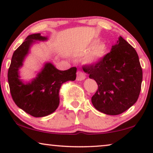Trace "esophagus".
<instances>
[{"mask_svg": "<svg viewBox=\"0 0 153 153\" xmlns=\"http://www.w3.org/2000/svg\"><path fill=\"white\" fill-rule=\"evenodd\" d=\"M85 75L83 72L81 71H78L76 73V80L78 81H82L83 79H85Z\"/></svg>", "mask_w": 153, "mask_h": 153, "instance_id": "esophagus-1", "label": "esophagus"}]
</instances>
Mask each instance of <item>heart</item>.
I'll return each mask as SVG.
<instances>
[{
    "mask_svg": "<svg viewBox=\"0 0 153 153\" xmlns=\"http://www.w3.org/2000/svg\"><path fill=\"white\" fill-rule=\"evenodd\" d=\"M87 53L83 56V60L88 63H93L101 59L105 53L106 47L104 43H97L92 47Z\"/></svg>",
    "mask_w": 153,
    "mask_h": 153,
    "instance_id": "b5f03b06",
    "label": "heart"
}]
</instances>
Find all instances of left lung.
Listing matches in <instances>:
<instances>
[{
    "label": "left lung",
    "instance_id": "8db88e82",
    "mask_svg": "<svg viewBox=\"0 0 153 153\" xmlns=\"http://www.w3.org/2000/svg\"><path fill=\"white\" fill-rule=\"evenodd\" d=\"M83 70L98 85L91 101L99 111L118 115L137 101L143 72L136 50L121 36L109 53Z\"/></svg>",
    "mask_w": 153,
    "mask_h": 153
}]
</instances>
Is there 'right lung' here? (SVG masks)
I'll return each instance as SVG.
<instances>
[{
    "label": "right lung",
    "mask_w": 153,
    "mask_h": 153,
    "mask_svg": "<svg viewBox=\"0 0 153 153\" xmlns=\"http://www.w3.org/2000/svg\"><path fill=\"white\" fill-rule=\"evenodd\" d=\"M40 33L28 35L14 51L8 70L7 79L14 103L33 117H44L55 111L59 105V91L62 83L76 79V68L61 71L51 62H47L31 82L24 83L19 79V69L35 41L47 40Z\"/></svg>",
    "instance_id": "add662e5"
}]
</instances>
